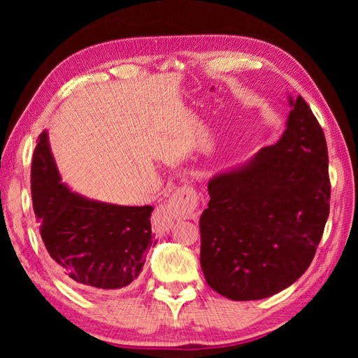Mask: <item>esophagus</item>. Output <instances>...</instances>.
<instances>
[{
    "label": "esophagus",
    "instance_id": "34e87169",
    "mask_svg": "<svg viewBox=\"0 0 358 358\" xmlns=\"http://www.w3.org/2000/svg\"><path fill=\"white\" fill-rule=\"evenodd\" d=\"M199 208V192L192 185H181L169 201L156 210L155 227L157 232H167L175 217H196Z\"/></svg>",
    "mask_w": 358,
    "mask_h": 358
}]
</instances>
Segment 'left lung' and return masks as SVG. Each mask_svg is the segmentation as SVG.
<instances>
[{"instance_id": "1", "label": "left lung", "mask_w": 358, "mask_h": 358, "mask_svg": "<svg viewBox=\"0 0 358 358\" xmlns=\"http://www.w3.org/2000/svg\"><path fill=\"white\" fill-rule=\"evenodd\" d=\"M290 106L278 143L208 181L201 266L208 286L230 300H260L289 287L322 238L330 213L325 136L301 96Z\"/></svg>"}]
</instances>
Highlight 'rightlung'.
I'll return each instance as SVG.
<instances>
[{
    "label": "right lung",
    "instance_id": "obj_1",
    "mask_svg": "<svg viewBox=\"0 0 358 358\" xmlns=\"http://www.w3.org/2000/svg\"><path fill=\"white\" fill-rule=\"evenodd\" d=\"M31 197L39 232L57 270L88 290L129 286L155 245L153 207L94 202L62 183L47 132L38 137L31 164Z\"/></svg>",
    "mask_w": 358,
    "mask_h": 358
}]
</instances>
